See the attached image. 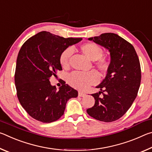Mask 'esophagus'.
Segmentation results:
<instances>
[{
  "instance_id": "1",
  "label": "esophagus",
  "mask_w": 152,
  "mask_h": 152,
  "mask_svg": "<svg viewBox=\"0 0 152 152\" xmlns=\"http://www.w3.org/2000/svg\"><path fill=\"white\" fill-rule=\"evenodd\" d=\"M86 95V94L85 93H84V92H78V96H80V97H83V96H84Z\"/></svg>"
}]
</instances>
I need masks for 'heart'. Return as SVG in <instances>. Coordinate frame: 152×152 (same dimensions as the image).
<instances>
[{
  "instance_id": "b5f03b06",
  "label": "heart",
  "mask_w": 152,
  "mask_h": 152,
  "mask_svg": "<svg viewBox=\"0 0 152 152\" xmlns=\"http://www.w3.org/2000/svg\"><path fill=\"white\" fill-rule=\"evenodd\" d=\"M80 50L90 60L93 61V66L101 76H104L109 70L110 63L103 56V50L101 46L92 42L85 43L80 45ZM73 53L72 49L68 48L61 51L59 61L63 68L66 69L70 65V60ZM98 76L94 72L82 73L74 72L69 75L68 82L71 86L76 89L84 91L89 86L97 83Z\"/></svg>"
}]
</instances>
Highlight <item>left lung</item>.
Listing matches in <instances>:
<instances>
[{
    "label": "left lung",
    "mask_w": 152,
    "mask_h": 152,
    "mask_svg": "<svg viewBox=\"0 0 152 152\" xmlns=\"http://www.w3.org/2000/svg\"><path fill=\"white\" fill-rule=\"evenodd\" d=\"M88 39L109 50L110 66L106 78L96 86L101 91L92 94L94 105L86 112L101 121H115L125 114L137 96L141 79L140 60L133 46L115 33Z\"/></svg>",
    "instance_id": "8db88e82"
}]
</instances>
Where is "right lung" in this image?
<instances>
[{"label":"right lung","instance_id":"add662e5","mask_svg":"<svg viewBox=\"0 0 152 152\" xmlns=\"http://www.w3.org/2000/svg\"><path fill=\"white\" fill-rule=\"evenodd\" d=\"M82 39L42 31L27 39L20 49L15 73L17 95L33 119L42 123L56 121L64 115L67 101L78 96V91L64 80L58 91L49 80L62 70L59 61L61 51Z\"/></svg>","mask_w":152,"mask_h":152}]
</instances>
